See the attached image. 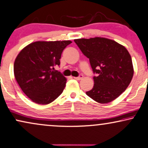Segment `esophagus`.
<instances>
[{
	"mask_svg": "<svg viewBox=\"0 0 148 148\" xmlns=\"http://www.w3.org/2000/svg\"><path fill=\"white\" fill-rule=\"evenodd\" d=\"M83 77H84L83 75H80L79 76V77H74V78L75 79H77V80H81Z\"/></svg>",
	"mask_w": 148,
	"mask_h": 148,
	"instance_id": "34e87169",
	"label": "esophagus"
}]
</instances>
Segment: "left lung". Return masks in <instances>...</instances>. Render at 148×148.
Here are the masks:
<instances>
[{
	"label": "left lung",
	"mask_w": 148,
	"mask_h": 148,
	"mask_svg": "<svg viewBox=\"0 0 148 148\" xmlns=\"http://www.w3.org/2000/svg\"><path fill=\"white\" fill-rule=\"evenodd\" d=\"M74 41L98 74L93 77L92 89L86 95L101 104L117 99L129 86L134 74L131 56L126 47L114 40L98 36Z\"/></svg>",
	"instance_id": "obj_1"
}]
</instances>
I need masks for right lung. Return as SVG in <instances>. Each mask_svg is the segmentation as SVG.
I'll return each instance as SVG.
<instances>
[{
	"label": "right lung",
	"mask_w": 148,
	"mask_h": 148,
	"mask_svg": "<svg viewBox=\"0 0 148 148\" xmlns=\"http://www.w3.org/2000/svg\"><path fill=\"white\" fill-rule=\"evenodd\" d=\"M71 41L32 42L15 58L13 71L18 85L32 102L47 105L64 90L66 79L54 67L60 64L62 51Z\"/></svg>",
	"instance_id": "obj_1"
}]
</instances>
